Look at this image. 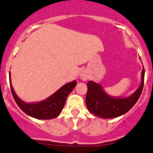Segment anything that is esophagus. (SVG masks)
Here are the masks:
<instances>
[{
    "instance_id": "esophagus-1",
    "label": "esophagus",
    "mask_w": 153,
    "mask_h": 153,
    "mask_svg": "<svg viewBox=\"0 0 153 153\" xmlns=\"http://www.w3.org/2000/svg\"><path fill=\"white\" fill-rule=\"evenodd\" d=\"M81 78L83 81H86L88 79V75L86 73H82L81 75Z\"/></svg>"
}]
</instances>
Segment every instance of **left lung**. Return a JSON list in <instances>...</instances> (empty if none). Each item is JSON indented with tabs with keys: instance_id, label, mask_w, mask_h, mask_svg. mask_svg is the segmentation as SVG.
Segmentation results:
<instances>
[{
	"instance_id": "left-lung-1",
	"label": "left lung",
	"mask_w": 153,
	"mask_h": 153,
	"mask_svg": "<svg viewBox=\"0 0 153 153\" xmlns=\"http://www.w3.org/2000/svg\"><path fill=\"white\" fill-rule=\"evenodd\" d=\"M144 82V69L142 71L141 84L138 89L128 98H120L109 96L102 87L92 81L87 83L86 96V107L89 112L101 118H112L127 112L141 96Z\"/></svg>"
}]
</instances>
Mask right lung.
I'll return each instance as SVG.
<instances>
[{
    "instance_id": "1",
    "label": "right lung",
    "mask_w": 153,
    "mask_h": 153,
    "mask_svg": "<svg viewBox=\"0 0 153 153\" xmlns=\"http://www.w3.org/2000/svg\"><path fill=\"white\" fill-rule=\"evenodd\" d=\"M10 82L12 96L18 106L26 114L38 119H52L58 116L64 108L67 96L77 84L76 81L68 83L47 99L38 103L27 104L17 96L11 84V81Z\"/></svg>"
}]
</instances>
